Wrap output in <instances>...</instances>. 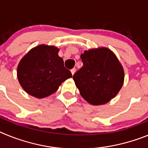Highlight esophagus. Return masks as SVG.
Instances as JSON below:
<instances>
[{"label": "esophagus", "instance_id": "34e87169", "mask_svg": "<svg viewBox=\"0 0 148 148\" xmlns=\"http://www.w3.org/2000/svg\"><path fill=\"white\" fill-rule=\"evenodd\" d=\"M70 71H71V73H72V75H74V74H75V71H76V69H75V68H73V69H72L71 70H70Z\"/></svg>", "mask_w": 148, "mask_h": 148}]
</instances>
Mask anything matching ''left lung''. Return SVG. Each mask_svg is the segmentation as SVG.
Returning a JSON list of instances; mask_svg holds the SVG:
<instances>
[{"instance_id":"obj_1","label":"left lung","mask_w":148,"mask_h":148,"mask_svg":"<svg viewBox=\"0 0 148 148\" xmlns=\"http://www.w3.org/2000/svg\"><path fill=\"white\" fill-rule=\"evenodd\" d=\"M83 66L73 78L82 97L92 105L108 103L124 83V70L116 55L106 47L89 49L81 55Z\"/></svg>"}]
</instances>
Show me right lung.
Here are the masks:
<instances>
[{
  "label": "right lung",
  "instance_id": "1",
  "mask_svg": "<svg viewBox=\"0 0 148 148\" xmlns=\"http://www.w3.org/2000/svg\"><path fill=\"white\" fill-rule=\"evenodd\" d=\"M54 46L41 44L32 48L21 60L17 75L22 88L38 99L57 91L62 82L72 77Z\"/></svg>",
  "mask_w": 148,
  "mask_h": 148
}]
</instances>
